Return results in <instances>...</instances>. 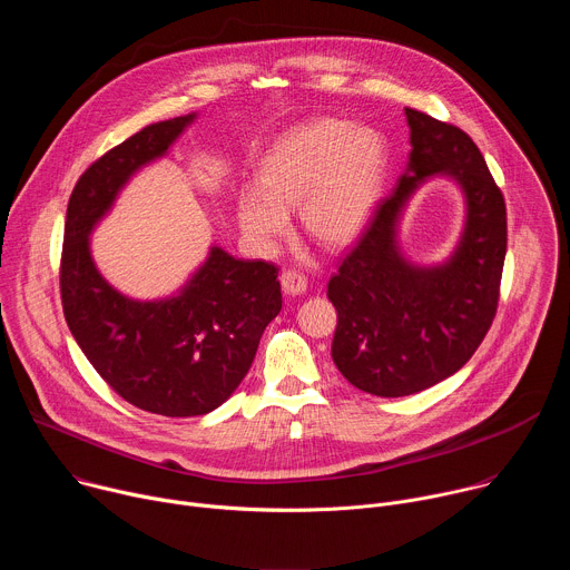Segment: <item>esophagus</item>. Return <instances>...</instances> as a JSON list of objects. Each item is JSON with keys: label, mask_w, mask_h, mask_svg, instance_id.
Segmentation results:
<instances>
[{"label": "esophagus", "mask_w": 570, "mask_h": 570, "mask_svg": "<svg viewBox=\"0 0 570 570\" xmlns=\"http://www.w3.org/2000/svg\"><path fill=\"white\" fill-rule=\"evenodd\" d=\"M279 282H282L284 293H288V295H299L306 291V277L299 271H284Z\"/></svg>", "instance_id": "1"}]
</instances>
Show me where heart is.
<instances>
[{"mask_svg": "<svg viewBox=\"0 0 570 570\" xmlns=\"http://www.w3.org/2000/svg\"><path fill=\"white\" fill-rule=\"evenodd\" d=\"M383 148L374 132L322 119L295 128L264 157L259 183L243 191L238 223L271 248L299 205L304 229L330 246L358 234L376 200Z\"/></svg>", "mask_w": 570, "mask_h": 570, "instance_id": "obj_1", "label": "heart"}]
</instances>
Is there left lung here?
Returning a JSON list of instances; mask_svg holds the SVG:
<instances>
[{
	"label": "left lung",
	"instance_id": "left-lung-1",
	"mask_svg": "<svg viewBox=\"0 0 570 570\" xmlns=\"http://www.w3.org/2000/svg\"><path fill=\"white\" fill-rule=\"evenodd\" d=\"M409 174L376 203L356 246L330 279L338 311L332 358L358 390L376 396L422 392L455 374L490 332L508 250L505 198L473 139L453 124L405 108ZM453 177L468 198L454 257L417 269L395 248V223L429 176Z\"/></svg>",
	"mask_w": 570,
	"mask_h": 570
}]
</instances>
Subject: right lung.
Instances as JSON below:
<instances>
[{"label":"right lung","instance_id":"1","mask_svg":"<svg viewBox=\"0 0 570 570\" xmlns=\"http://www.w3.org/2000/svg\"><path fill=\"white\" fill-rule=\"evenodd\" d=\"M194 115L157 121L110 148L78 178L65 220L60 299L67 327L99 376L128 403L165 417L207 415L248 374L262 334L282 311L279 268L212 248L169 299L137 302L97 271L88 236L117 191L161 157Z\"/></svg>","mask_w":570,"mask_h":570}]
</instances>
